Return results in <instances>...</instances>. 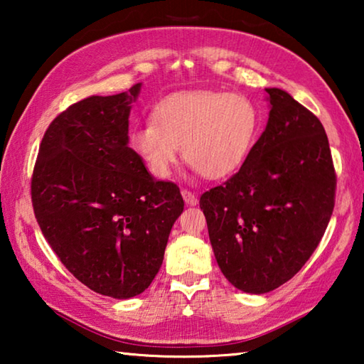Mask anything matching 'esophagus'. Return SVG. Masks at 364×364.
I'll return each mask as SVG.
<instances>
[{"mask_svg": "<svg viewBox=\"0 0 364 364\" xmlns=\"http://www.w3.org/2000/svg\"><path fill=\"white\" fill-rule=\"evenodd\" d=\"M181 196H183V199H184V202H186L188 205H196L197 204V197H196L194 193H191V191L183 189L181 191Z\"/></svg>", "mask_w": 364, "mask_h": 364, "instance_id": "obj_1", "label": "esophagus"}]
</instances>
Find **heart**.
Returning a JSON list of instances; mask_svg holds the SVG:
<instances>
[{"label": "heart", "mask_w": 364, "mask_h": 364, "mask_svg": "<svg viewBox=\"0 0 364 364\" xmlns=\"http://www.w3.org/2000/svg\"><path fill=\"white\" fill-rule=\"evenodd\" d=\"M262 114L244 95L189 91L164 100L132 134L133 149L154 176L175 167L180 147L188 164L208 180L242 167L260 134Z\"/></svg>", "instance_id": "b5f03b06"}]
</instances>
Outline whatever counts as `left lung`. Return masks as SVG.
Returning <instances> with one entry per match:
<instances>
[{
  "label": "left lung",
  "mask_w": 364,
  "mask_h": 364,
  "mask_svg": "<svg viewBox=\"0 0 364 364\" xmlns=\"http://www.w3.org/2000/svg\"><path fill=\"white\" fill-rule=\"evenodd\" d=\"M269 117L236 175L200 196L208 237L239 291H274L300 271L328 228L336 197L329 141L316 115L267 88Z\"/></svg>",
  "instance_id": "1"
}]
</instances>
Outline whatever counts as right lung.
<instances>
[{"label":"right lung","instance_id":"1","mask_svg":"<svg viewBox=\"0 0 364 364\" xmlns=\"http://www.w3.org/2000/svg\"><path fill=\"white\" fill-rule=\"evenodd\" d=\"M141 83L72 104L48 127L32 176L36 221L64 267L112 299L144 292L164 262L184 202L128 146Z\"/></svg>","mask_w":364,"mask_h":364}]
</instances>
